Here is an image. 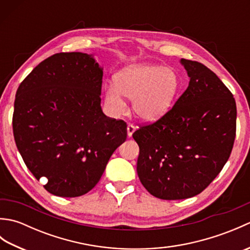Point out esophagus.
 <instances>
[{
	"label": "esophagus",
	"mask_w": 250,
	"mask_h": 250,
	"mask_svg": "<svg viewBox=\"0 0 250 250\" xmlns=\"http://www.w3.org/2000/svg\"><path fill=\"white\" fill-rule=\"evenodd\" d=\"M126 131H128V136H129V137H131V136H132V134L134 133V131H135V126H134L133 125L129 124V125H128V126H126Z\"/></svg>",
	"instance_id": "34e87169"
}]
</instances>
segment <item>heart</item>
I'll list each match as a JSON object with an SVG mask.
<instances>
[{"label":"heart","instance_id":"heart-1","mask_svg":"<svg viewBox=\"0 0 250 250\" xmlns=\"http://www.w3.org/2000/svg\"><path fill=\"white\" fill-rule=\"evenodd\" d=\"M115 86L105 90V102L115 114L125 109L124 97L133 100L135 115L145 122H156L166 116L180 90L178 74L171 67L135 63L116 74Z\"/></svg>","mask_w":250,"mask_h":250}]
</instances>
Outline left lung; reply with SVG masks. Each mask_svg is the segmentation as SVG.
<instances>
[{
    "label": "left lung",
    "instance_id": "obj_1",
    "mask_svg": "<svg viewBox=\"0 0 250 250\" xmlns=\"http://www.w3.org/2000/svg\"><path fill=\"white\" fill-rule=\"evenodd\" d=\"M180 63L190 78L188 88L162 119L133 133L139 178L162 200L201 193L227 163L235 140L236 104L230 90L202 63Z\"/></svg>",
    "mask_w": 250,
    "mask_h": 250
}]
</instances>
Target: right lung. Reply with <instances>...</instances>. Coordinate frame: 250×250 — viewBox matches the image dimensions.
<instances>
[{
  "label": "right lung",
  "mask_w": 250,
  "mask_h": 250,
  "mask_svg": "<svg viewBox=\"0 0 250 250\" xmlns=\"http://www.w3.org/2000/svg\"><path fill=\"white\" fill-rule=\"evenodd\" d=\"M103 68L92 55L60 52L33 68L16 93L13 131L26 167L57 196L89 192L126 139V124L101 107Z\"/></svg>",
  "instance_id": "obj_1"
}]
</instances>
